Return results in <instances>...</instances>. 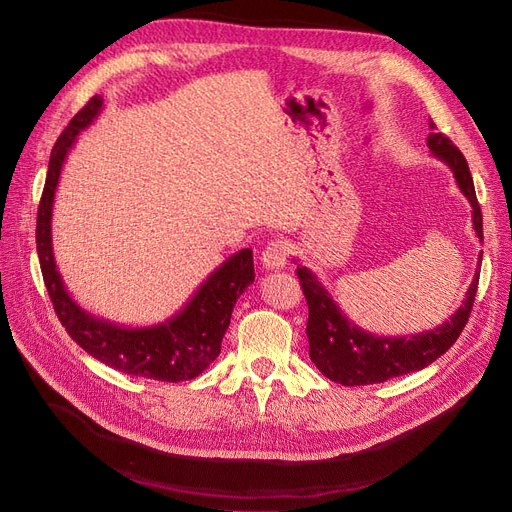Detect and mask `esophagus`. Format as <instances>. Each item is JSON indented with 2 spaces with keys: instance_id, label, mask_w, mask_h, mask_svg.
<instances>
[{
  "instance_id": "obj_1",
  "label": "esophagus",
  "mask_w": 512,
  "mask_h": 512,
  "mask_svg": "<svg viewBox=\"0 0 512 512\" xmlns=\"http://www.w3.org/2000/svg\"><path fill=\"white\" fill-rule=\"evenodd\" d=\"M288 261V244L282 240L270 242L261 255V263L265 270H282Z\"/></svg>"
}]
</instances>
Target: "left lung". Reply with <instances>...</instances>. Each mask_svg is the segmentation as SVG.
<instances>
[{
  "mask_svg": "<svg viewBox=\"0 0 512 512\" xmlns=\"http://www.w3.org/2000/svg\"><path fill=\"white\" fill-rule=\"evenodd\" d=\"M433 125L435 123H431V129ZM427 146L433 152V157H437L452 169L460 192L473 207V228L477 232V238L483 240V217L477 203L469 163H466L462 152L443 133H429ZM481 257L483 251L479 253V268L469 291H466L462 305L454 311L450 320L433 330L418 332V335L410 337H381L355 326L343 314L339 303L326 291L320 278L309 268L299 265L297 276L301 280L303 295L309 307L305 332L309 339L311 362L316 364V368L326 379L341 383L345 387L385 383L393 379V376L427 368L456 343L460 332L464 330V324L469 322L477 295Z\"/></svg>",
  "mask_w": 512,
  "mask_h": 512,
  "instance_id": "1",
  "label": "left lung"
}]
</instances>
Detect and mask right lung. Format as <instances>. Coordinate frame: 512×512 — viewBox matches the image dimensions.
I'll use <instances>...</instances> for the list:
<instances>
[{
    "label": "right lung",
    "mask_w": 512,
    "mask_h": 512,
    "mask_svg": "<svg viewBox=\"0 0 512 512\" xmlns=\"http://www.w3.org/2000/svg\"><path fill=\"white\" fill-rule=\"evenodd\" d=\"M102 96H94L71 119L52 148L46 186L37 211V255L43 282L54 311L73 341L102 364L125 374L154 381L180 383L201 374L221 351L236 299L255 280L253 251L242 249L228 257L198 286L190 301L165 322L142 328L121 326L90 314L73 301L56 268L52 249V207L66 154L77 136L94 123Z\"/></svg>",
    "instance_id": "right-lung-1"
}]
</instances>
